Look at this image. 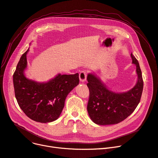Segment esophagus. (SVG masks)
<instances>
[{"mask_svg":"<svg viewBox=\"0 0 158 158\" xmlns=\"http://www.w3.org/2000/svg\"><path fill=\"white\" fill-rule=\"evenodd\" d=\"M87 77V73L86 71H81L79 73V79L80 81L82 83H84V82L86 80Z\"/></svg>","mask_w":158,"mask_h":158,"instance_id":"34e87169","label":"esophagus"}]
</instances>
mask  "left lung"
<instances>
[{
	"label": "left lung",
	"instance_id": "obj_1",
	"mask_svg": "<svg viewBox=\"0 0 158 158\" xmlns=\"http://www.w3.org/2000/svg\"><path fill=\"white\" fill-rule=\"evenodd\" d=\"M132 64L136 66L138 81L127 92L118 93L107 88L101 79L93 73H88L87 86L90 96L87 110L92 121L99 125H114L125 120L138 105L143 88L141 70L138 60L131 53Z\"/></svg>",
	"mask_w": 158,
	"mask_h": 158
}]
</instances>
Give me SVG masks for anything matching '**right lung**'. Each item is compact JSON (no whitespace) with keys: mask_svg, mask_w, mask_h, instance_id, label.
Returning a JSON list of instances; mask_svg holds the SVG:
<instances>
[{"mask_svg":"<svg viewBox=\"0 0 158 158\" xmlns=\"http://www.w3.org/2000/svg\"><path fill=\"white\" fill-rule=\"evenodd\" d=\"M28 52L29 48L22 55L13 76L16 99L31 119L43 123L56 121L63 111L68 94L79 85V73H59L45 83L29 79L24 75Z\"/></svg>","mask_w":158,"mask_h":158,"instance_id":"right-lung-1","label":"right lung"}]
</instances>
